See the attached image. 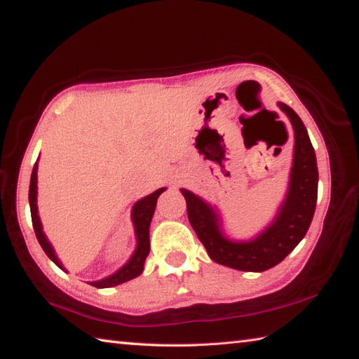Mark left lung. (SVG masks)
Here are the masks:
<instances>
[{
  "mask_svg": "<svg viewBox=\"0 0 359 359\" xmlns=\"http://www.w3.org/2000/svg\"><path fill=\"white\" fill-rule=\"evenodd\" d=\"M294 131L293 165L290 171L288 191L273 222L247 242L225 238L217 211L199 196L182 188L185 196L189 224L207 248L212 261L241 271H265L292 253L309 231L318 199V165L315 149L299 116L279 103Z\"/></svg>",
  "mask_w": 359,
  "mask_h": 359,
  "instance_id": "obj_1",
  "label": "left lung"
}]
</instances>
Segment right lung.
<instances>
[{
	"label": "right lung",
	"mask_w": 359,
	"mask_h": 359,
	"mask_svg": "<svg viewBox=\"0 0 359 359\" xmlns=\"http://www.w3.org/2000/svg\"><path fill=\"white\" fill-rule=\"evenodd\" d=\"M36 171H38V165H34L32 175H30V185H29V203H30V216H32V225L35 230V236L38 242H40L41 248L44 250V253L48 255L50 261L55 264L60 269L65 270L63 264L60 262V259L57 257L55 251H53L50 242L46 238V234L43 233V225L40 216H38V207H36ZM166 188H160L157 191L152 194L143 197L139 202H135L133 207V224H134V230H135V239H137V247L134 255L131 259L118 269L116 273L111 274V276L90 282V285H94L97 288H109V287H116L118 284H123L126 280H131L134 278L139 276L143 271V265H144V259L149 255V225H151V219L154 216L156 211V205L158 196L165 191ZM66 271V270H65Z\"/></svg>",
	"instance_id": "1"
}]
</instances>
